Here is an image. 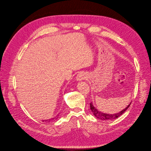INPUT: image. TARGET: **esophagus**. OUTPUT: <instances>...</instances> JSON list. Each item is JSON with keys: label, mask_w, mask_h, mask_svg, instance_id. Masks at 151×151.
I'll return each instance as SVG.
<instances>
[{"label": "esophagus", "mask_w": 151, "mask_h": 151, "mask_svg": "<svg viewBox=\"0 0 151 151\" xmlns=\"http://www.w3.org/2000/svg\"><path fill=\"white\" fill-rule=\"evenodd\" d=\"M86 76L84 73H79L77 76V80H78V81H80V80H84L86 79Z\"/></svg>", "instance_id": "esophagus-1"}]
</instances>
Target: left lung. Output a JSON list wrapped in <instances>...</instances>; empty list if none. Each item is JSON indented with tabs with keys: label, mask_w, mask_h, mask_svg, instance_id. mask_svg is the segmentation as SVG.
<instances>
[{
	"label": "left lung",
	"mask_w": 151,
	"mask_h": 151,
	"mask_svg": "<svg viewBox=\"0 0 151 151\" xmlns=\"http://www.w3.org/2000/svg\"><path fill=\"white\" fill-rule=\"evenodd\" d=\"M131 103L125 109H123L121 112H118L117 114H105V113L101 112V111H98L93 106L92 102H91V103L90 104V109H91L93 115L97 118H98L99 119H101V120H112V119H115L117 118L120 115H122L127 110V109H128L129 108L130 105H131Z\"/></svg>",
	"instance_id": "1"
}]
</instances>
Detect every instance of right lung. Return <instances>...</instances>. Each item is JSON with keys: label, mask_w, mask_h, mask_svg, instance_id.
I'll use <instances>...</instances> for the list:
<instances>
[{"label": "right lung", "mask_w": 151, "mask_h": 151, "mask_svg": "<svg viewBox=\"0 0 151 151\" xmlns=\"http://www.w3.org/2000/svg\"><path fill=\"white\" fill-rule=\"evenodd\" d=\"M58 117H59V115H57L56 117H54V118H53L52 119H46V120H44V121H45L46 122H52V121H53V120H55V119H56L57 118H58ZM43 121V122H44Z\"/></svg>", "instance_id": "add662e5"}]
</instances>
